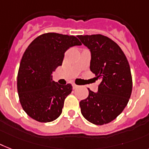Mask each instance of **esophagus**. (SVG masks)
Listing matches in <instances>:
<instances>
[{"label":"esophagus","instance_id":"esophagus-1","mask_svg":"<svg viewBox=\"0 0 149 149\" xmlns=\"http://www.w3.org/2000/svg\"><path fill=\"white\" fill-rule=\"evenodd\" d=\"M78 86H79L76 85V84H74V83H72V89H77V88H78Z\"/></svg>","mask_w":149,"mask_h":149}]
</instances>
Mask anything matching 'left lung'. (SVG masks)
I'll return each mask as SVG.
<instances>
[{
    "label": "left lung",
    "instance_id": "obj_1",
    "mask_svg": "<svg viewBox=\"0 0 149 149\" xmlns=\"http://www.w3.org/2000/svg\"><path fill=\"white\" fill-rule=\"evenodd\" d=\"M78 38L91 54L90 70L101 83L98 92L89 90L80 101L83 117L95 125L114 120L127 106L132 89L129 62L119 46L101 34L79 35Z\"/></svg>",
    "mask_w": 149,
    "mask_h": 149
}]
</instances>
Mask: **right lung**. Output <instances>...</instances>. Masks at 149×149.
<instances>
[{
	"label": "right lung",
	"instance_id": "add662e5",
	"mask_svg": "<svg viewBox=\"0 0 149 149\" xmlns=\"http://www.w3.org/2000/svg\"><path fill=\"white\" fill-rule=\"evenodd\" d=\"M82 43L74 36L56 33L42 34L31 42L21 59L17 91L22 108L40 123L55 120L62 113L64 100L72 92L71 84L53 80V72L62 65L70 47Z\"/></svg>",
	"mask_w": 149,
	"mask_h": 149
}]
</instances>
